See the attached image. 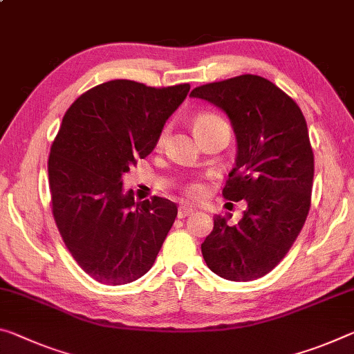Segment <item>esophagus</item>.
<instances>
[{"mask_svg": "<svg viewBox=\"0 0 354 354\" xmlns=\"http://www.w3.org/2000/svg\"><path fill=\"white\" fill-rule=\"evenodd\" d=\"M194 212V207H190V206H179L178 207V217H187V216H190Z\"/></svg>", "mask_w": 354, "mask_h": 354, "instance_id": "obj_1", "label": "esophagus"}]
</instances>
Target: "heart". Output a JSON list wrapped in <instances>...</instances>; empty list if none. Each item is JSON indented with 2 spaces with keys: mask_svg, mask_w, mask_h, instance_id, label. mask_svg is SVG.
Returning <instances> with one entry per match:
<instances>
[{
  "mask_svg": "<svg viewBox=\"0 0 354 354\" xmlns=\"http://www.w3.org/2000/svg\"><path fill=\"white\" fill-rule=\"evenodd\" d=\"M222 126H228V124L222 120L221 116L216 113H211V111H201V113L195 115V118L192 120L194 132L198 138L203 136V133L212 131V129H217ZM164 140H165V131L159 136V145L164 143ZM203 192H205L203 184L197 183V181L187 184V187H186V195L190 198H198L200 195H203Z\"/></svg>",
  "mask_w": 354,
  "mask_h": 354,
  "instance_id": "1",
  "label": "heart"
}]
</instances>
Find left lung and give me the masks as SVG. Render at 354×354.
Here are the masks:
<instances>
[{"mask_svg": "<svg viewBox=\"0 0 354 354\" xmlns=\"http://www.w3.org/2000/svg\"><path fill=\"white\" fill-rule=\"evenodd\" d=\"M225 111L236 136V165L222 190L245 200L236 225L216 216L201 244L207 268L233 282L266 276L287 255L310 209L313 151L298 104L266 78L245 74L195 88Z\"/></svg>", "mask_w": 354, "mask_h": 354, "instance_id": "1", "label": "left lung"}]
</instances>
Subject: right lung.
<instances>
[{
    "mask_svg": "<svg viewBox=\"0 0 354 354\" xmlns=\"http://www.w3.org/2000/svg\"><path fill=\"white\" fill-rule=\"evenodd\" d=\"M189 89L111 80L66 111L48 157L52 211L66 248L100 283L145 276L175 222L173 201H136L132 190H122V175L154 149Z\"/></svg>",
    "mask_w": 354,
    "mask_h": 354,
    "instance_id": "right-lung-1",
    "label": "right lung"
}]
</instances>
